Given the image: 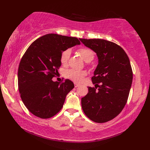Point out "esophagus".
Listing matches in <instances>:
<instances>
[{"mask_svg": "<svg viewBox=\"0 0 150 150\" xmlns=\"http://www.w3.org/2000/svg\"><path fill=\"white\" fill-rule=\"evenodd\" d=\"M74 86H75V88H77V87H79L80 85H79V84H77V83H74Z\"/></svg>", "mask_w": 150, "mask_h": 150, "instance_id": "1", "label": "esophagus"}]
</instances>
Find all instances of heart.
Segmentation results:
<instances>
[{"label":"heart","instance_id":"heart-1","mask_svg":"<svg viewBox=\"0 0 150 150\" xmlns=\"http://www.w3.org/2000/svg\"><path fill=\"white\" fill-rule=\"evenodd\" d=\"M78 53L85 62H90L95 57V53L92 50L88 47H81L78 50ZM71 55L69 50H66L62 53L60 56V62L63 66L68 65ZM86 75V72L84 71H78L75 69H69L66 72V76L75 82H81Z\"/></svg>","mask_w":150,"mask_h":150}]
</instances>
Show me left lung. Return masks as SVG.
I'll use <instances>...</instances> for the list:
<instances>
[{
  "instance_id": "1",
  "label": "left lung",
  "mask_w": 150,
  "mask_h": 150,
  "mask_svg": "<svg viewBox=\"0 0 150 150\" xmlns=\"http://www.w3.org/2000/svg\"><path fill=\"white\" fill-rule=\"evenodd\" d=\"M79 39L97 53L98 59L91 78L95 88L88 87V94L81 99L82 108L93 122H106L117 117L128 100L133 80L129 60L115 43L100 39Z\"/></svg>"
}]
</instances>
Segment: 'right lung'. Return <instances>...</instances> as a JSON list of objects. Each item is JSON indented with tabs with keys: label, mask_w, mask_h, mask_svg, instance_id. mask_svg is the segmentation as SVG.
I'll use <instances>...</instances> for the list:
<instances>
[{
	"label": "right lung",
	"mask_w": 150,
	"mask_h": 150,
	"mask_svg": "<svg viewBox=\"0 0 150 150\" xmlns=\"http://www.w3.org/2000/svg\"><path fill=\"white\" fill-rule=\"evenodd\" d=\"M81 44L77 38L50 33L35 40L22 57L18 69L21 99L30 112L49 119L59 112L67 94L74 88L69 79L52 81L61 66L64 51Z\"/></svg>",
	"instance_id": "obj_1"
}]
</instances>
